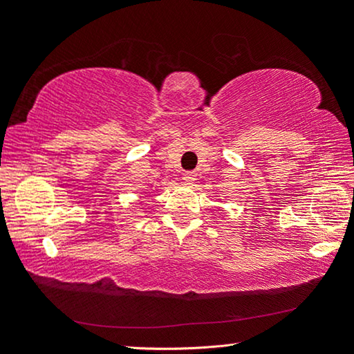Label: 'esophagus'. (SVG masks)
<instances>
[{
    "mask_svg": "<svg viewBox=\"0 0 354 354\" xmlns=\"http://www.w3.org/2000/svg\"><path fill=\"white\" fill-rule=\"evenodd\" d=\"M183 179L184 183L187 185H195L196 183V173L195 171H185L183 175Z\"/></svg>",
    "mask_w": 354,
    "mask_h": 354,
    "instance_id": "34e87169",
    "label": "esophagus"
}]
</instances>
